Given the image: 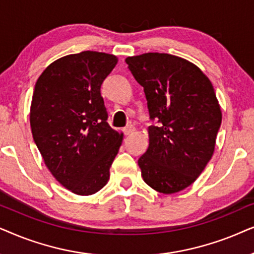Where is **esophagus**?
I'll list each match as a JSON object with an SVG mask.
<instances>
[{
  "label": "esophagus",
  "mask_w": 254,
  "mask_h": 254,
  "mask_svg": "<svg viewBox=\"0 0 254 254\" xmlns=\"http://www.w3.org/2000/svg\"><path fill=\"white\" fill-rule=\"evenodd\" d=\"M133 131H134V127H133V125H131V124L127 125V127H124V129H123V132H124L125 136H129V134L132 133Z\"/></svg>",
  "instance_id": "34e87169"
}]
</instances>
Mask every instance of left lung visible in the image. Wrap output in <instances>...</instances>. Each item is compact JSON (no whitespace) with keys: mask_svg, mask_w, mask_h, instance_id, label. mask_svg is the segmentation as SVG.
Here are the masks:
<instances>
[{"mask_svg":"<svg viewBox=\"0 0 254 254\" xmlns=\"http://www.w3.org/2000/svg\"><path fill=\"white\" fill-rule=\"evenodd\" d=\"M144 88L148 148L138 159L144 181L162 194L190 186L212 157L222 113L214 87L198 67L167 53L125 59Z\"/></svg>","mask_w":254,"mask_h":254,"instance_id":"8db88e82","label":"left lung"}]
</instances>
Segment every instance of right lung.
<instances>
[{
	"instance_id": "add662e5",
	"label": "right lung",
	"mask_w": 254,
	"mask_h": 254,
	"mask_svg": "<svg viewBox=\"0 0 254 254\" xmlns=\"http://www.w3.org/2000/svg\"><path fill=\"white\" fill-rule=\"evenodd\" d=\"M116 64L113 54L83 51L56 60L36 82L33 140L53 177L74 194H95L107 185L123 140L107 123L101 96Z\"/></svg>"
}]
</instances>
